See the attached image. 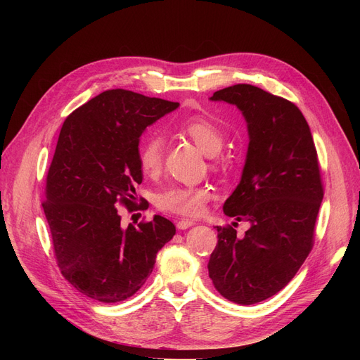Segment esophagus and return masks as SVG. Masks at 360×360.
Here are the masks:
<instances>
[{"label":"esophagus","instance_id":"1","mask_svg":"<svg viewBox=\"0 0 360 360\" xmlns=\"http://www.w3.org/2000/svg\"><path fill=\"white\" fill-rule=\"evenodd\" d=\"M193 224H194V221H193V220L182 219V220H179V221L176 223V228H178V229H181V231H185V229H188V228H191Z\"/></svg>","mask_w":360,"mask_h":360}]
</instances>
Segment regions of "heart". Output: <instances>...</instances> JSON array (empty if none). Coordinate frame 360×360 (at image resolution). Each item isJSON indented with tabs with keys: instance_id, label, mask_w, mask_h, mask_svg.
<instances>
[{
	"instance_id": "heart-1",
	"label": "heart",
	"mask_w": 360,
	"mask_h": 360,
	"mask_svg": "<svg viewBox=\"0 0 360 360\" xmlns=\"http://www.w3.org/2000/svg\"><path fill=\"white\" fill-rule=\"evenodd\" d=\"M182 131L200 147L207 156L219 153L224 136L217 124L209 118L195 117L182 124ZM165 140L155 132L144 139L139 150V165L146 175H156L163 166ZM213 197L209 186L172 185L158 194L159 209L181 216H198L202 213L205 204Z\"/></svg>"
}]
</instances>
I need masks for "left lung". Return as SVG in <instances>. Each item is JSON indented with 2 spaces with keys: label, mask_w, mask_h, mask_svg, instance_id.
Listing matches in <instances>:
<instances>
[{
  "label": "left lung",
  "mask_w": 360,
  "mask_h": 360,
  "mask_svg": "<svg viewBox=\"0 0 360 360\" xmlns=\"http://www.w3.org/2000/svg\"><path fill=\"white\" fill-rule=\"evenodd\" d=\"M210 101L235 105L247 121V159L223 212L251 228L238 238L232 226H216L209 276L221 296L252 305L285 288L312 250L324 197L316 148L305 117L286 99L235 84Z\"/></svg>",
  "instance_id": "obj_1"
}]
</instances>
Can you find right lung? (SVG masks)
I'll return each mask as SVG.
<instances>
[{
  "label": "right lung",
  "instance_id": "add662e5",
  "mask_svg": "<svg viewBox=\"0 0 360 360\" xmlns=\"http://www.w3.org/2000/svg\"><path fill=\"white\" fill-rule=\"evenodd\" d=\"M178 106L113 89L75 109L63 124L42 205L61 274L87 297L115 304L134 295L176 232L162 216L124 229L117 207L137 209L140 137Z\"/></svg>",
  "mask_w": 360,
  "mask_h": 360
}]
</instances>
